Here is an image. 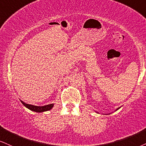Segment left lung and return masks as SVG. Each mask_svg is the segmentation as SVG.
<instances>
[{
	"label": "left lung",
	"instance_id": "obj_1",
	"mask_svg": "<svg viewBox=\"0 0 146 146\" xmlns=\"http://www.w3.org/2000/svg\"><path fill=\"white\" fill-rule=\"evenodd\" d=\"M119 108H117V109L116 110H116H118V109H119ZM97 113H98V112H97Z\"/></svg>",
	"mask_w": 146,
	"mask_h": 146
}]
</instances>
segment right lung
Wrapping results in <instances>:
<instances>
[{
	"label": "right lung",
	"instance_id": "obj_1",
	"mask_svg": "<svg viewBox=\"0 0 146 146\" xmlns=\"http://www.w3.org/2000/svg\"><path fill=\"white\" fill-rule=\"evenodd\" d=\"M21 104L25 106V107L27 108L30 110L32 111H36V112H42V111L50 110L53 108L54 106V104H51L44 106H36L31 105V104H26L23 102H22V101H21Z\"/></svg>",
	"mask_w": 146,
	"mask_h": 146
}]
</instances>
